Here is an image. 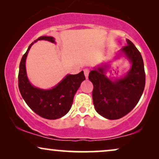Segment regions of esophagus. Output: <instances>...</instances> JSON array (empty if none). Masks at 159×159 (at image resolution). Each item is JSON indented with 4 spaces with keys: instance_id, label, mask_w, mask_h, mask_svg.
<instances>
[{
    "instance_id": "1",
    "label": "esophagus",
    "mask_w": 159,
    "mask_h": 159,
    "mask_svg": "<svg viewBox=\"0 0 159 159\" xmlns=\"http://www.w3.org/2000/svg\"><path fill=\"white\" fill-rule=\"evenodd\" d=\"M84 76H85L86 78H88V75H89V72H90V70L88 69H84Z\"/></svg>"
}]
</instances>
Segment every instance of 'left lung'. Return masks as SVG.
Here are the masks:
<instances>
[{
  "instance_id": "8db88e82",
  "label": "left lung",
  "mask_w": 159,
  "mask_h": 159,
  "mask_svg": "<svg viewBox=\"0 0 159 159\" xmlns=\"http://www.w3.org/2000/svg\"><path fill=\"white\" fill-rule=\"evenodd\" d=\"M121 51L132 64L124 77L115 81L108 79L104 75L106 66L96 68L88 76L93 84L92 96L95 109L110 120L121 118L131 112L145 89V72L141 53L129 39Z\"/></svg>"
}]
</instances>
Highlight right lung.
Returning a JSON list of instances; mask_svg holds the SVG:
<instances>
[{
	"label": "right lung",
	"instance_id": "1",
	"mask_svg": "<svg viewBox=\"0 0 159 159\" xmlns=\"http://www.w3.org/2000/svg\"><path fill=\"white\" fill-rule=\"evenodd\" d=\"M47 40L55 42L52 36H40L36 40ZM22 56L20 63L18 86L22 98L31 110L39 116L49 120H55L64 116L71 109L74 96L80 84L85 80L83 71L77 75H68L55 87L50 90H42L35 88L27 77L25 60L30 47Z\"/></svg>",
	"mask_w": 159,
	"mask_h": 159
}]
</instances>
